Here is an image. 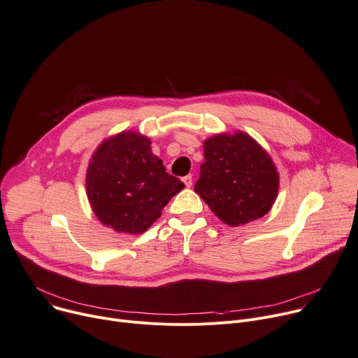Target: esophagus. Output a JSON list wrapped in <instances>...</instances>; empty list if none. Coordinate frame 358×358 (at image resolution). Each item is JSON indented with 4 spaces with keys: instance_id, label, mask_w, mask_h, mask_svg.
I'll return each instance as SVG.
<instances>
[{
    "instance_id": "1",
    "label": "esophagus",
    "mask_w": 358,
    "mask_h": 358,
    "mask_svg": "<svg viewBox=\"0 0 358 358\" xmlns=\"http://www.w3.org/2000/svg\"><path fill=\"white\" fill-rule=\"evenodd\" d=\"M182 182L185 184V187H187V188H189V187L192 185V177H191V176H185V177H182Z\"/></svg>"
}]
</instances>
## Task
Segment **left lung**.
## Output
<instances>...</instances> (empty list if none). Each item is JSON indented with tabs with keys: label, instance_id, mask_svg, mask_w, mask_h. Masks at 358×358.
Here are the masks:
<instances>
[{
	"label": "left lung",
	"instance_id": "obj_1",
	"mask_svg": "<svg viewBox=\"0 0 358 358\" xmlns=\"http://www.w3.org/2000/svg\"><path fill=\"white\" fill-rule=\"evenodd\" d=\"M204 158L194 191L222 222L237 227L271 210L280 177L252 137L241 131L217 134L204 141Z\"/></svg>",
	"mask_w": 358,
	"mask_h": 358
}]
</instances>
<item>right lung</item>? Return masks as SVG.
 I'll use <instances>...</instances> for the list:
<instances>
[{
  "label": "right lung",
  "instance_id": "obj_1",
  "mask_svg": "<svg viewBox=\"0 0 358 358\" xmlns=\"http://www.w3.org/2000/svg\"><path fill=\"white\" fill-rule=\"evenodd\" d=\"M94 214L117 233L141 234L184 188L152 154L148 137L122 131L95 150L85 176Z\"/></svg>",
  "mask_w": 358,
  "mask_h": 358
}]
</instances>
